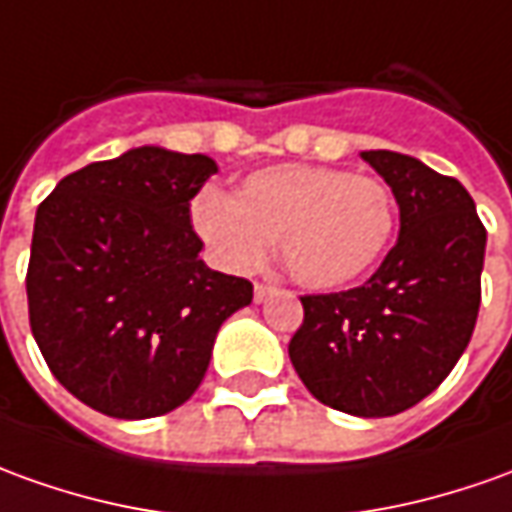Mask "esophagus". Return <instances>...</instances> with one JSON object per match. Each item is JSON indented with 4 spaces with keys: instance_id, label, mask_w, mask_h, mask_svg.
<instances>
[{
    "instance_id": "1",
    "label": "esophagus",
    "mask_w": 512,
    "mask_h": 512,
    "mask_svg": "<svg viewBox=\"0 0 512 512\" xmlns=\"http://www.w3.org/2000/svg\"><path fill=\"white\" fill-rule=\"evenodd\" d=\"M273 290H276V287H270V284H256V287H253V298H256V303H262Z\"/></svg>"
}]
</instances>
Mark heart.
Listing matches in <instances>:
<instances>
[{"mask_svg": "<svg viewBox=\"0 0 512 512\" xmlns=\"http://www.w3.org/2000/svg\"><path fill=\"white\" fill-rule=\"evenodd\" d=\"M396 197L370 175L317 164H281L250 172L234 197L200 192L192 225L228 270H253L278 239L295 281L334 290L382 259L396 231Z\"/></svg>", "mask_w": 512, "mask_h": 512, "instance_id": "obj_1", "label": "heart"}]
</instances>
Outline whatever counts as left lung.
<instances>
[{
  "mask_svg": "<svg viewBox=\"0 0 512 512\" xmlns=\"http://www.w3.org/2000/svg\"><path fill=\"white\" fill-rule=\"evenodd\" d=\"M362 158L393 189L398 242L362 287L303 295L290 359L320 404L387 418L438 390L463 357L482 298L485 225L457 178L390 150Z\"/></svg>",
  "mask_w": 512,
  "mask_h": 512,
  "instance_id": "1",
  "label": "left lung"
}]
</instances>
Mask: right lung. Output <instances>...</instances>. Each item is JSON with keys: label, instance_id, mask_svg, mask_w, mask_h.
Instances as JSON below:
<instances>
[{"label": "right lung", "instance_id": "obj_1", "mask_svg": "<svg viewBox=\"0 0 512 512\" xmlns=\"http://www.w3.org/2000/svg\"><path fill=\"white\" fill-rule=\"evenodd\" d=\"M209 155L136 147L66 175L38 206L30 329L58 382L91 410L142 421L195 393L248 278L200 259L189 203Z\"/></svg>", "mask_w": 512, "mask_h": 512}]
</instances>
